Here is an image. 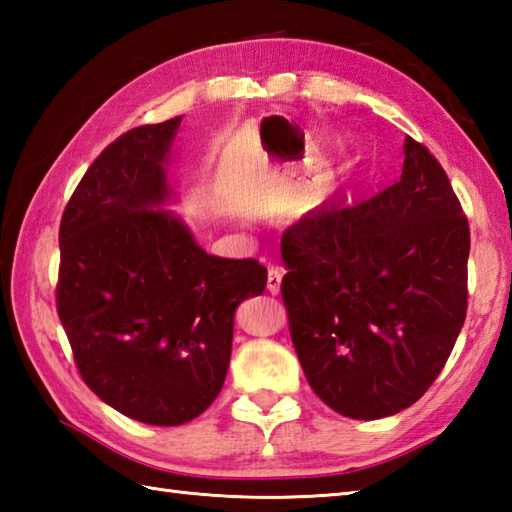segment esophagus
<instances>
[{
    "label": "esophagus",
    "mask_w": 512,
    "mask_h": 512,
    "mask_svg": "<svg viewBox=\"0 0 512 512\" xmlns=\"http://www.w3.org/2000/svg\"><path fill=\"white\" fill-rule=\"evenodd\" d=\"M268 292L270 295H279V290H281V270L279 268H275V266H270L268 268Z\"/></svg>",
    "instance_id": "obj_1"
}]
</instances>
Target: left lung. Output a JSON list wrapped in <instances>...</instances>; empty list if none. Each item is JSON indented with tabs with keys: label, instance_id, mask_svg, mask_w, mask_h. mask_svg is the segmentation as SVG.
Here are the masks:
<instances>
[{
	"label": "left lung",
	"instance_id": "8db88e82",
	"mask_svg": "<svg viewBox=\"0 0 512 512\" xmlns=\"http://www.w3.org/2000/svg\"><path fill=\"white\" fill-rule=\"evenodd\" d=\"M469 220L431 151L405 138L396 184L281 237V297L310 387L354 420L411 407L466 317Z\"/></svg>",
	"mask_w": 512,
	"mask_h": 512
}]
</instances>
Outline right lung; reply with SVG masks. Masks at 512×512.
Masks as SVG:
<instances>
[{"mask_svg":"<svg viewBox=\"0 0 512 512\" xmlns=\"http://www.w3.org/2000/svg\"><path fill=\"white\" fill-rule=\"evenodd\" d=\"M182 116L116 138L85 171L59 228L57 310L74 363L107 405L156 427L220 394L239 303L262 295L257 259L209 255L162 206Z\"/></svg>","mask_w":512,"mask_h":512,"instance_id":"1","label":"right lung"}]
</instances>
